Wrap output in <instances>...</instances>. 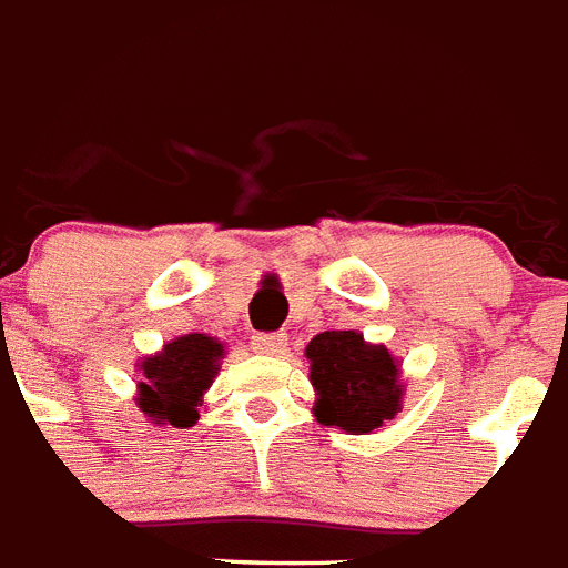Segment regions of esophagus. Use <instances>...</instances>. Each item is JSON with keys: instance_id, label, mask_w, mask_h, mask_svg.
Returning <instances> with one entry per match:
<instances>
[{"instance_id": "34e87169", "label": "esophagus", "mask_w": 568, "mask_h": 568, "mask_svg": "<svg viewBox=\"0 0 568 568\" xmlns=\"http://www.w3.org/2000/svg\"><path fill=\"white\" fill-rule=\"evenodd\" d=\"M251 348H254V352H260V354H283L285 337H283V334L260 332V334H254V337H251Z\"/></svg>"}]
</instances>
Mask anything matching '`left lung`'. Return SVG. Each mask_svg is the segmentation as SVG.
<instances>
[{"mask_svg":"<svg viewBox=\"0 0 568 568\" xmlns=\"http://www.w3.org/2000/svg\"><path fill=\"white\" fill-rule=\"evenodd\" d=\"M314 417L323 426L366 434L392 420L403 400L400 368L383 345H368L357 332H323L308 343Z\"/></svg>","mask_w":568,"mask_h":568,"instance_id":"8db88e82","label":"left lung"}]
</instances>
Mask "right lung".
<instances>
[{
    "label": "right lung",
    "mask_w": 568,
    "mask_h": 568,
    "mask_svg": "<svg viewBox=\"0 0 568 568\" xmlns=\"http://www.w3.org/2000/svg\"><path fill=\"white\" fill-rule=\"evenodd\" d=\"M223 343L205 334H185L168 343L160 354L142 359L140 408L156 423L174 428L194 426L202 392L216 374Z\"/></svg>",
    "instance_id": "obj_1"
}]
</instances>
